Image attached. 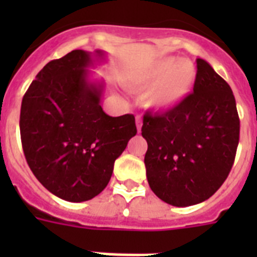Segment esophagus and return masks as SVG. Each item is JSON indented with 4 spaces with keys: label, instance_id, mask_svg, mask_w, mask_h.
Listing matches in <instances>:
<instances>
[{
    "label": "esophagus",
    "instance_id": "obj_1",
    "mask_svg": "<svg viewBox=\"0 0 257 257\" xmlns=\"http://www.w3.org/2000/svg\"><path fill=\"white\" fill-rule=\"evenodd\" d=\"M136 126H137V131L140 132L141 126H143V120H141L140 116H136Z\"/></svg>",
    "mask_w": 257,
    "mask_h": 257
}]
</instances>
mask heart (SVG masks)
<instances>
[{"label":"heart","mask_w":257,"mask_h":257,"mask_svg":"<svg viewBox=\"0 0 257 257\" xmlns=\"http://www.w3.org/2000/svg\"><path fill=\"white\" fill-rule=\"evenodd\" d=\"M196 81V66L189 60L163 58L135 77L133 84L149 89L147 104L155 109H171L191 93Z\"/></svg>","instance_id":"obj_1"}]
</instances>
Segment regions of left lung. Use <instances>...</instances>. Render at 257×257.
Instances as JSON below:
<instances>
[{
    "mask_svg": "<svg viewBox=\"0 0 257 257\" xmlns=\"http://www.w3.org/2000/svg\"><path fill=\"white\" fill-rule=\"evenodd\" d=\"M196 62L193 92L165 112L145 113L141 128L149 187L175 207L209 199L229 175L239 145L231 86L207 61Z\"/></svg>",
    "mask_w": 257,
    "mask_h": 257,
    "instance_id": "1",
    "label": "left lung"
}]
</instances>
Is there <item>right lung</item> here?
Returning a JSON list of instances; mask_svg holds the SVG:
<instances>
[{"mask_svg":"<svg viewBox=\"0 0 257 257\" xmlns=\"http://www.w3.org/2000/svg\"><path fill=\"white\" fill-rule=\"evenodd\" d=\"M94 56L104 58L101 50ZM90 65L92 54L81 49L48 62L26 90L20 114L29 168L48 191L72 203L104 191L114 161L137 133L133 114L102 110V84L89 82Z\"/></svg>","mask_w":257,"mask_h":257,"instance_id":"obj_1","label":"right lung"}]
</instances>
